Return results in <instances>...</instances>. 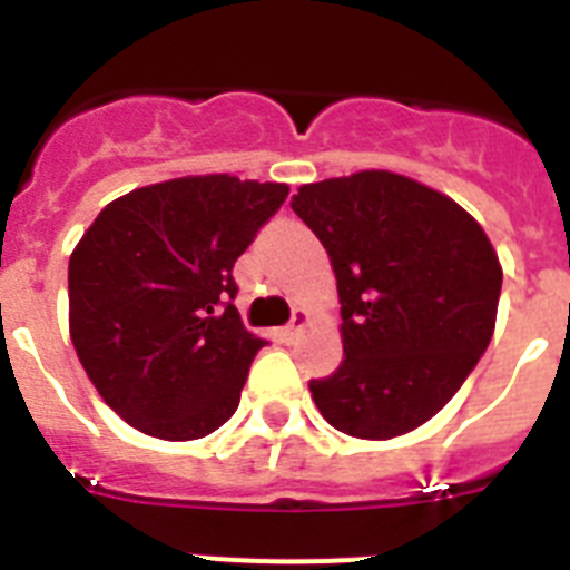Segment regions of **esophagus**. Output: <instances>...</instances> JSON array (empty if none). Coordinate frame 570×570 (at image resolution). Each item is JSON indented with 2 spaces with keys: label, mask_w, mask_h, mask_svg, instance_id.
Segmentation results:
<instances>
[{
  "label": "esophagus",
  "mask_w": 570,
  "mask_h": 570,
  "mask_svg": "<svg viewBox=\"0 0 570 570\" xmlns=\"http://www.w3.org/2000/svg\"><path fill=\"white\" fill-rule=\"evenodd\" d=\"M305 325H308V314H305V311H302V308H296L294 316H291V322H288V325H285V336H288V340L294 342L296 336L302 334V328H305Z\"/></svg>",
  "instance_id": "esophagus-1"
}]
</instances>
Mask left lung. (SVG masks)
Here are the masks:
<instances>
[{
  "mask_svg": "<svg viewBox=\"0 0 570 570\" xmlns=\"http://www.w3.org/2000/svg\"><path fill=\"white\" fill-rule=\"evenodd\" d=\"M336 274L342 354L311 380L320 414L360 440L407 434L445 407L485 354L502 268L454 199L387 170L302 185L291 199Z\"/></svg>",
  "mask_w": 570,
  "mask_h": 570,
  "instance_id": "left-lung-1",
  "label": "left lung"
}]
</instances>
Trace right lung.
Masks as SVG:
<instances>
[{
  "label": "right lung",
  "mask_w": 570,
  "mask_h": 570,
  "mask_svg": "<svg viewBox=\"0 0 570 570\" xmlns=\"http://www.w3.org/2000/svg\"><path fill=\"white\" fill-rule=\"evenodd\" d=\"M288 185L185 176L102 208L68 265L70 340L128 425L199 440L239 407L256 351L236 311L234 262Z\"/></svg>",
  "instance_id": "obj_1"
}]
</instances>
